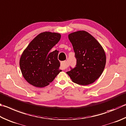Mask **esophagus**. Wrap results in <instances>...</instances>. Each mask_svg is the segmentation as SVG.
<instances>
[{"mask_svg":"<svg viewBox=\"0 0 126 126\" xmlns=\"http://www.w3.org/2000/svg\"><path fill=\"white\" fill-rule=\"evenodd\" d=\"M68 63L67 61H62L61 63V67L63 69H65L66 68H67L68 67Z\"/></svg>","mask_w":126,"mask_h":126,"instance_id":"obj_1","label":"esophagus"}]
</instances>
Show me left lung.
I'll return each mask as SVG.
<instances>
[{
    "mask_svg": "<svg viewBox=\"0 0 126 126\" xmlns=\"http://www.w3.org/2000/svg\"><path fill=\"white\" fill-rule=\"evenodd\" d=\"M75 54L76 67L66 73L77 84L88 85L100 78L104 70L106 57L98 41L84 30L69 35Z\"/></svg>",
    "mask_w": 126,
    "mask_h": 126,
    "instance_id": "obj_1",
    "label": "left lung"
}]
</instances>
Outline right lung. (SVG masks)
Listing matches in <instances>:
<instances>
[{"label": "right lung", "mask_w": 126, "mask_h": 126, "mask_svg": "<svg viewBox=\"0 0 126 126\" xmlns=\"http://www.w3.org/2000/svg\"><path fill=\"white\" fill-rule=\"evenodd\" d=\"M60 38L59 33L41 32L24 50L19 65L22 75L30 84L36 87H45L61 71L57 59L59 51H50Z\"/></svg>", "instance_id": "1"}]
</instances>
